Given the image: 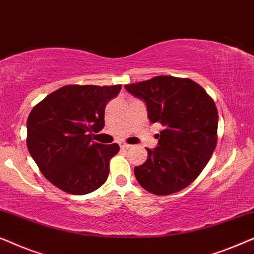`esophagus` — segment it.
Instances as JSON below:
<instances>
[{"mask_svg": "<svg viewBox=\"0 0 254 254\" xmlns=\"http://www.w3.org/2000/svg\"><path fill=\"white\" fill-rule=\"evenodd\" d=\"M120 147H121V149H129L131 145L128 144V143H125V142H124V143L120 144Z\"/></svg>", "mask_w": 254, "mask_h": 254, "instance_id": "esophagus-1", "label": "esophagus"}]
</instances>
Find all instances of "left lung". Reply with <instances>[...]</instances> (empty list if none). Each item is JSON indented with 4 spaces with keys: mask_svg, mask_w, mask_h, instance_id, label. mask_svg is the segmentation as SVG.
<instances>
[{
    "mask_svg": "<svg viewBox=\"0 0 254 254\" xmlns=\"http://www.w3.org/2000/svg\"><path fill=\"white\" fill-rule=\"evenodd\" d=\"M144 100L149 120L162 125L158 145L134 169L137 182L155 195H169L190 185L209 162L217 143L218 113L202 86L190 78L156 76L125 85Z\"/></svg>",
    "mask_w": 254,
    "mask_h": 254,
    "instance_id": "obj_1",
    "label": "left lung"
}]
</instances>
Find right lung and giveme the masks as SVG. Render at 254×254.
Masks as SVG:
<instances>
[{
	"label": "right lung",
	"instance_id": "1",
	"mask_svg": "<svg viewBox=\"0 0 254 254\" xmlns=\"http://www.w3.org/2000/svg\"><path fill=\"white\" fill-rule=\"evenodd\" d=\"M117 85H64L38 103L27 118L26 144L40 172L58 189L83 195L107 180L110 161L119 145L92 141L105 126Z\"/></svg>",
	"mask_w": 254,
	"mask_h": 254
}]
</instances>
